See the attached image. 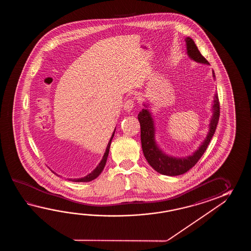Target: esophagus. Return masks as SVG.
Masks as SVG:
<instances>
[{
  "label": "esophagus",
  "instance_id": "34e87169",
  "mask_svg": "<svg viewBox=\"0 0 251 251\" xmlns=\"http://www.w3.org/2000/svg\"><path fill=\"white\" fill-rule=\"evenodd\" d=\"M134 107V103H133V100H128L125 103L124 105V109L126 111V112H130Z\"/></svg>",
  "mask_w": 251,
  "mask_h": 251
}]
</instances>
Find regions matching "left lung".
<instances>
[{"label":"left lung","instance_id":"obj_1","mask_svg":"<svg viewBox=\"0 0 251 251\" xmlns=\"http://www.w3.org/2000/svg\"><path fill=\"white\" fill-rule=\"evenodd\" d=\"M187 46V55L189 58L200 64H209L208 61L203 57L199 52L198 47L192 38L187 37L185 39ZM213 80H215V75L213 71ZM144 108L138 114V120L141 126V142L144 157L150 165L155 171L166 176H178L186 173L191 168L197 164L198 160L202 157L205 150L215 133L216 126L220 117V104H219L218 94L215 93L213 96V106H212V117L209 124V131L206 137L197 151L192 155L186 157H173L166 154L160 149L155 140L154 120L151 113L150 111L149 104H144Z\"/></svg>","mask_w":251,"mask_h":251}]
</instances>
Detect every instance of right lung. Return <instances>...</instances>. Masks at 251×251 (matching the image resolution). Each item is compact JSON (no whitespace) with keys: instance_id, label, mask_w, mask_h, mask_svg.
I'll use <instances>...</instances> for the list:
<instances>
[{"instance_id":"add662e5","label":"right lung","mask_w":251,"mask_h":251,"mask_svg":"<svg viewBox=\"0 0 251 251\" xmlns=\"http://www.w3.org/2000/svg\"><path fill=\"white\" fill-rule=\"evenodd\" d=\"M115 130H116V129H115ZM115 130H114V133H113L112 136H111V138H110V140H109V142H108V144H107L106 151H105V153H104V155H103V158H102V160H100V162L99 163V165L97 166L96 168H95V169H94L93 171H91L90 174H88L87 176H82V177H79V178H68V180H69V181H91V180L95 179L96 177H98V176L100 175V173H101L102 171H103L104 167H105V165H106V162H107V156H108V152H109V148H110V144H111V141H112L113 137H114V134H115ZM54 174H56V173H54ZM56 175H57V174H56Z\"/></svg>"}]
</instances>
